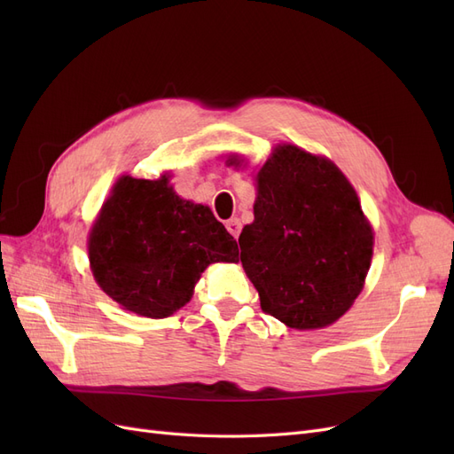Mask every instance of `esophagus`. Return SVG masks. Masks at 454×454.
<instances>
[{"instance_id":"34e87169","label":"esophagus","mask_w":454,"mask_h":454,"mask_svg":"<svg viewBox=\"0 0 454 454\" xmlns=\"http://www.w3.org/2000/svg\"><path fill=\"white\" fill-rule=\"evenodd\" d=\"M225 227H227V231L231 232L232 237H239L240 235V229H242V223H240V219L239 217H232V219H229V222L225 223Z\"/></svg>"}]
</instances>
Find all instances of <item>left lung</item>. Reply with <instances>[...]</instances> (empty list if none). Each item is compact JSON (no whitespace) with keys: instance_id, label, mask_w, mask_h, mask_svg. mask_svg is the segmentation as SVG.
<instances>
[{"instance_id":"8db88e82","label":"left lung","mask_w":454,"mask_h":454,"mask_svg":"<svg viewBox=\"0 0 454 454\" xmlns=\"http://www.w3.org/2000/svg\"><path fill=\"white\" fill-rule=\"evenodd\" d=\"M254 217L239 244L263 312L295 329L339 320L373 255V231L347 177L333 162L278 145L257 174Z\"/></svg>"}]
</instances>
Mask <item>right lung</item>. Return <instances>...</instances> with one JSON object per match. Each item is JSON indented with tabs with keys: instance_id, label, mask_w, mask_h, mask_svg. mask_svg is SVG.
Masks as SVG:
<instances>
[{
	"instance_id": "right-lung-1",
	"label": "right lung",
	"mask_w": 454,
	"mask_h": 454,
	"mask_svg": "<svg viewBox=\"0 0 454 454\" xmlns=\"http://www.w3.org/2000/svg\"><path fill=\"white\" fill-rule=\"evenodd\" d=\"M89 259L96 282L122 309L167 318L210 263H237L239 246L208 206L177 197L167 176H122L90 231Z\"/></svg>"
}]
</instances>
